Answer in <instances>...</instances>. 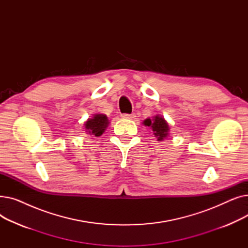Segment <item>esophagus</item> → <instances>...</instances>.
Segmentation results:
<instances>
[{"instance_id": "34e87169", "label": "esophagus", "mask_w": 248, "mask_h": 248, "mask_svg": "<svg viewBox=\"0 0 248 248\" xmlns=\"http://www.w3.org/2000/svg\"><path fill=\"white\" fill-rule=\"evenodd\" d=\"M122 117L125 120H134V119H136V114L135 113H132V114L124 113V114H122Z\"/></svg>"}]
</instances>
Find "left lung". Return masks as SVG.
Here are the masks:
<instances>
[{
    "label": "left lung",
    "instance_id": "1",
    "mask_svg": "<svg viewBox=\"0 0 248 248\" xmlns=\"http://www.w3.org/2000/svg\"><path fill=\"white\" fill-rule=\"evenodd\" d=\"M146 126H149L151 131L153 132V135L157 138V140L163 141L165 139H167L170 136V126L167 121L160 114H157L153 116L152 119H146L142 122Z\"/></svg>",
    "mask_w": 248,
    "mask_h": 248
}]
</instances>
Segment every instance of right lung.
I'll list each match as a JSON object with an SVG mask.
<instances>
[{
	"mask_svg": "<svg viewBox=\"0 0 248 248\" xmlns=\"http://www.w3.org/2000/svg\"><path fill=\"white\" fill-rule=\"evenodd\" d=\"M109 124V121L106 114L96 113L93 114V117H90L84 123V129L85 133L94 136L100 137L104 132H106L107 127Z\"/></svg>",
	"mask_w": 248,
	"mask_h": 248,
	"instance_id": "obj_1",
	"label": "right lung"
}]
</instances>
